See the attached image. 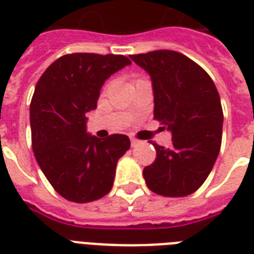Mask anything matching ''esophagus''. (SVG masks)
Listing matches in <instances>:
<instances>
[{
    "label": "esophagus",
    "mask_w": 254,
    "mask_h": 254,
    "mask_svg": "<svg viewBox=\"0 0 254 254\" xmlns=\"http://www.w3.org/2000/svg\"><path fill=\"white\" fill-rule=\"evenodd\" d=\"M130 142H131V146L134 147V146H137V145H138V143H141L138 141V139H135V138H131L130 139Z\"/></svg>",
    "instance_id": "esophagus-1"
}]
</instances>
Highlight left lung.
<instances>
[{
    "label": "left lung",
    "instance_id": "obj_1",
    "mask_svg": "<svg viewBox=\"0 0 254 254\" xmlns=\"http://www.w3.org/2000/svg\"><path fill=\"white\" fill-rule=\"evenodd\" d=\"M130 59L150 75L154 120L173 135L170 147L151 142L157 158L143 169L145 182L162 196H187L204 183L220 151L224 117L216 85L177 51L157 50Z\"/></svg>",
    "mask_w": 254,
    "mask_h": 254
}]
</instances>
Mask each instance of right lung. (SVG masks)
Here are the masks:
<instances>
[{
  "instance_id": "1",
  "label": "right lung",
  "mask_w": 254,
  "mask_h": 254,
  "mask_svg": "<svg viewBox=\"0 0 254 254\" xmlns=\"http://www.w3.org/2000/svg\"><path fill=\"white\" fill-rule=\"evenodd\" d=\"M131 64L124 55H63L38 80L30 104L31 142L38 165L59 195L88 203L112 190L117 161L130 147L125 134L100 139L87 133L108 77Z\"/></svg>"
}]
</instances>
